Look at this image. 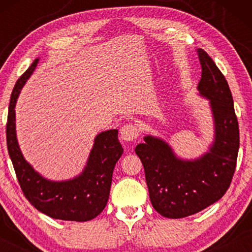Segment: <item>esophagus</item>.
Wrapping results in <instances>:
<instances>
[{"label": "esophagus", "instance_id": "1", "mask_svg": "<svg viewBox=\"0 0 252 252\" xmlns=\"http://www.w3.org/2000/svg\"><path fill=\"white\" fill-rule=\"evenodd\" d=\"M140 135V130L137 126L133 124H126L120 128V139L125 142H134Z\"/></svg>", "mask_w": 252, "mask_h": 252}]
</instances>
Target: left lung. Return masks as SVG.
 <instances>
[{"label":"left lung","mask_w":252,"mask_h":252,"mask_svg":"<svg viewBox=\"0 0 252 252\" xmlns=\"http://www.w3.org/2000/svg\"><path fill=\"white\" fill-rule=\"evenodd\" d=\"M202 77L199 95L208 98L215 122V140L208 153L192 160L178 158L158 137L137 144L154 209L171 219L195 215L225 195L232 182L240 147L239 123L228 82L211 57L197 49Z\"/></svg>","instance_id":"obj_1"}]
</instances>
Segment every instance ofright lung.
<instances>
[{
	"label": "right lung",
	"instance_id": "1",
	"mask_svg": "<svg viewBox=\"0 0 252 252\" xmlns=\"http://www.w3.org/2000/svg\"><path fill=\"white\" fill-rule=\"evenodd\" d=\"M39 58L17 80L10 97L6 146L20 188L36 210L54 219L88 221L104 210L110 195L115 165L123 155L118 129H109L95 137L87 165L80 175L66 181H50L34 171L24 158L16 136L15 106L20 89L35 70Z\"/></svg>",
	"mask_w": 252,
	"mask_h": 252
}]
</instances>
